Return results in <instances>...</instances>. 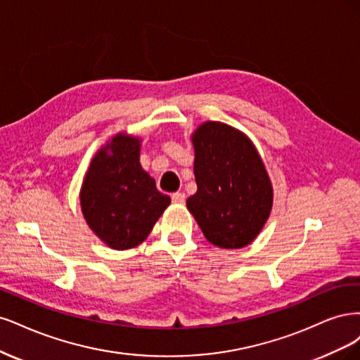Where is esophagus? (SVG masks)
Segmentation results:
<instances>
[{
  "instance_id": "esophagus-1",
  "label": "esophagus",
  "mask_w": 360,
  "mask_h": 360,
  "mask_svg": "<svg viewBox=\"0 0 360 360\" xmlns=\"http://www.w3.org/2000/svg\"><path fill=\"white\" fill-rule=\"evenodd\" d=\"M172 202L176 205H184L185 203V194L184 193H173L172 194Z\"/></svg>"
}]
</instances>
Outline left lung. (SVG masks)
Wrapping results in <instances>:
<instances>
[{
  "instance_id": "obj_1",
  "label": "left lung",
  "mask_w": 360,
  "mask_h": 360,
  "mask_svg": "<svg viewBox=\"0 0 360 360\" xmlns=\"http://www.w3.org/2000/svg\"><path fill=\"white\" fill-rule=\"evenodd\" d=\"M197 191L187 199L212 245L247 247L268 221L274 188L251 139L235 127L206 121L191 134Z\"/></svg>"
}]
</instances>
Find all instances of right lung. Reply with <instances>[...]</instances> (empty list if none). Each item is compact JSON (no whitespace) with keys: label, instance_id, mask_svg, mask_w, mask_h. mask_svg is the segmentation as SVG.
<instances>
[{"label":"right lung","instance_id":"right-lung-1","mask_svg":"<svg viewBox=\"0 0 360 360\" xmlns=\"http://www.w3.org/2000/svg\"><path fill=\"white\" fill-rule=\"evenodd\" d=\"M142 139L115 134L92 157L80 188L86 224L113 250L142 243L170 205L141 166Z\"/></svg>","mask_w":360,"mask_h":360}]
</instances>
